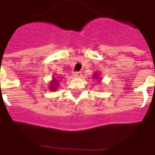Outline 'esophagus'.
<instances>
[{
    "label": "esophagus",
    "mask_w": 155,
    "mask_h": 155,
    "mask_svg": "<svg viewBox=\"0 0 155 155\" xmlns=\"http://www.w3.org/2000/svg\"><path fill=\"white\" fill-rule=\"evenodd\" d=\"M74 77H77V78H80V77L82 76V73L81 72H74L73 74Z\"/></svg>",
    "instance_id": "34e87169"
}]
</instances>
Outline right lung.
I'll return each instance as SVG.
<instances>
[{
    "label": "right lung",
    "instance_id": "add662e5",
    "mask_svg": "<svg viewBox=\"0 0 155 155\" xmlns=\"http://www.w3.org/2000/svg\"><path fill=\"white\" fill-rule=\"evenodd\" d=\"M53 81H54V82H53V83H52V84H53V85H51V87H50V89L55 90L56 85H57V81L55 80V79H53Z\"/></svg>",
    "mask_w": 155,
    "mask_h": 155
}]
</instances>
